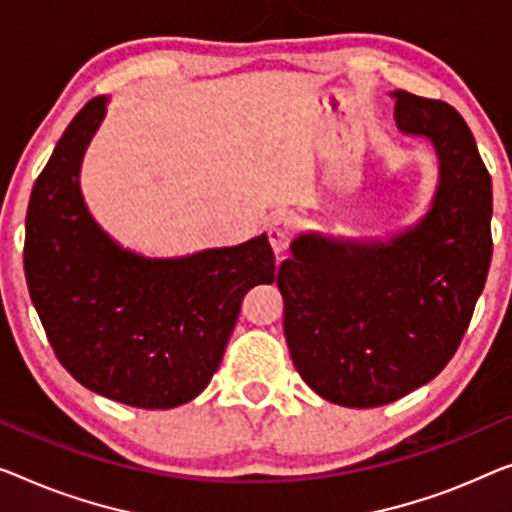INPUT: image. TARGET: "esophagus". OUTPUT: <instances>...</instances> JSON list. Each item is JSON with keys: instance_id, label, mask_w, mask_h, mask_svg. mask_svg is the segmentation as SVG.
<instances>
[{"instance_id": "1", "label": "esophagus", "mask_w": 512, "mask_h": 512, "mask_svg": "<svg viewBox=\"0 0 512 512\" xmlns=\"http://www.w3.org/2000/svg\"><path fill=\"white\" fill-rule=\"evenodd\" d=\"M294 236V220L280 213V216H273L269 223V243L276 255H285L289 248V241Z\"/></svg>"}]
</instances>
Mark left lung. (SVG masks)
<instances>
[{"instance_id": "8db88e82", "label": "left lung", "mask_w": 512, "mask_h": 512, "mask_svg": "<svg viewBox=\"0 0 512 512\" xmlns=\"http://www.w3.org/2000/svg\"><path fill=\"white\" fill-rule=\"evenodd\" d=\"M388 96L398 131L437 154L425 213L381 239L299 234L276 282L294 368L319 398L354 409L395 402L446 368L492 259V179L469 126L448 103Z\"/></svg>"}]
</instances>
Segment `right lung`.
<instances>
[{"label": "right lung", "mask_w": 512, "mask_h": 512, "mask_svg": "<svg viewBox=\"0 0 512 512\" xmlns=\"http://www.w3.org/2000/svg\"><path fill=\"white\" fill-rule=\"evenodd\" d=\"M108 96L82 108L36 179L25 276L59 363L103 398L172 409L197 398L223 361L241 301L276 280L266 234L236 246L149 257L91 216L80 186Z\"/></svg>", "instance_id": "right-lung-1"}]
</instances>
